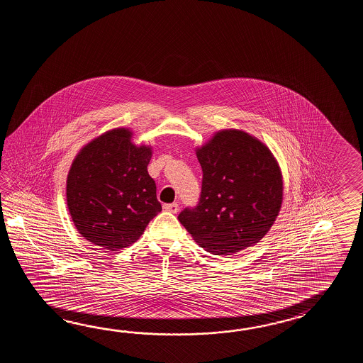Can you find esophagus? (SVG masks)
Here are the masks:
<instances>
[{
  "instance_id": "34e87169",
  "label": "esophagus",
  "mask_w": 363,
  "mask_h": 363,
  "mask_svg": "<svg viewBox=\"0 0 363 363\" xmlns=\"http://www.w3.org/2000/svg\"><path fill=\"white\" fill-rule=\"evenodd\" d=\"M163 208L166 210V211H170V213H174V214H177L179 211V205L177 202H174V203H166Z\"/></svg>"
}]
</instances>
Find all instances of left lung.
I'll list each match as a JSON object with an SVG mask.
<instances>
[{
    "label": "left lung",
    "mask_w": 363,
    "mask_h": 363,
    "mask_svg": "<svg viewBox=\"0 0 363 363\" xmlns=\"http://www.w3.org/2000/svg\"><path fill=\"white\" fill-rule=\"evenodd\" d=\"M196 155L202 169L200 199L179 214V222L213 255L255 245L283 201L281 174L270 149L245 132L224 130Z\"/></svg>",
    "instance_id": "8db88e82"
}]
</instances>
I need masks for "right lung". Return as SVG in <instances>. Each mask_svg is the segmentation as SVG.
Instances as JSON below:
<instances>
[{
  "mask_svg": "<svg viewBox=\"0 0 363 363\" xmlns=\"http://www.w3.org/2000/svg\"><path fill=\"white\" fill-rule=\"evenodd\" d=\"M150 147L133 145L131 132L116 128L91 141L67 177V206L79 233L97 247H130L162 206L147 174Z\"/></svg>",
  "mask_w": 363,
  "mask_h": 363,
  "instance_id": "1",
  "label": "right lung"
}]
</instances>
